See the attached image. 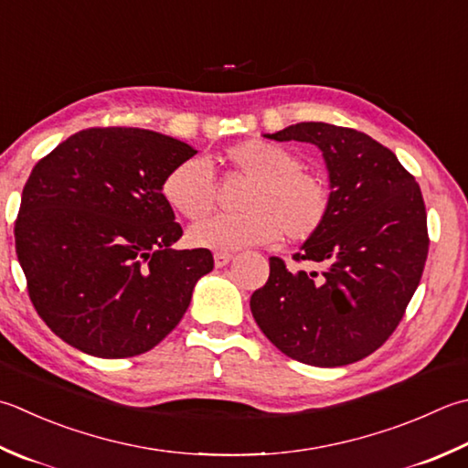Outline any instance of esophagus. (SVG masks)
Instances as JSON below:
<instances>
[{
	"mask_svg": "<svg viewBox=\"0 0 468 468\" xmlns=\"http://www.w3.org/2000/svg\"><path fill=\"white\" fill-rule=\"evenodd\" d=\"M233 260V255L231 253H223V251H218V253H215V265L217 268H225V265Z\"/></svg>",
	"mask_w": 468,
	"mask_h": 468,
	"instance_id": "esophagus-1",
	"label": "esophagus"
}]
</instances>
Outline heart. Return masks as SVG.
I'll use <instances>...</instances> for the list:
<instances>
[{
    "instance_id": "1",
    "label": "heart",
    "mask_w": 468,
    "mask_h": 468,
    "mask_svg": "<svg viewBox=\"0 0 468 468\" xmlns=\"http://www.w3.org/2000/svg\"><path fill=\"white\" fill-rule=\"evenodd\" d=\"M225 164L250 178L241 215H215L190 227L195 247L235 251L243 247L276 241L280 235L292 243L313 239L323 231L333 208L331 185L318 172L283 145L247 140L225 152ZM166 203L182 217L197 221L215 205L213 174L203 160H185L162 182Z\"/></svg>"
}]
</instances>
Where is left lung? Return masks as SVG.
<instances>
[{"label":"left lung","instance_id":"left-lung-1","mask_svg":"<svg viewBox=\"0 0 468 468\" xmlns=\"http://www.w3.org/2000/svg\"><path fill=\"white\" fill-rule=\"evenodd\" d=\"M265 137L323 150L333 208L292 258L323 270L290 271L270 258L251 314L290 359L314 367L361 361L396 331L422 278L430 245L422 190L396 154L351 127L308 122Z\"/></svg>","mask_w":468,"mask_h":468}]
</instances>
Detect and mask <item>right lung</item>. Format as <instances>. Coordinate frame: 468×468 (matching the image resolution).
Returning <instances> with one entry per match:
<instances>
[{
    "label": "right lung",
    "instance_id": "right-lung-1",
    "mask_svg": "<svg viewBox=\"0 0 468 468\" xmlns=\"http://www.w3.org/2000/svg\"><path fill=\"white\" fill-rule=\"evenodd\" d=\"M197 154L140 127H89L36 164L16 218L27 296L75 349L125 359L154 349L213 270L182 237L162 195L168 172Z\"/></svg>",
    "mask_w": 468,
    "mask_h": 468
}]
</instances>
